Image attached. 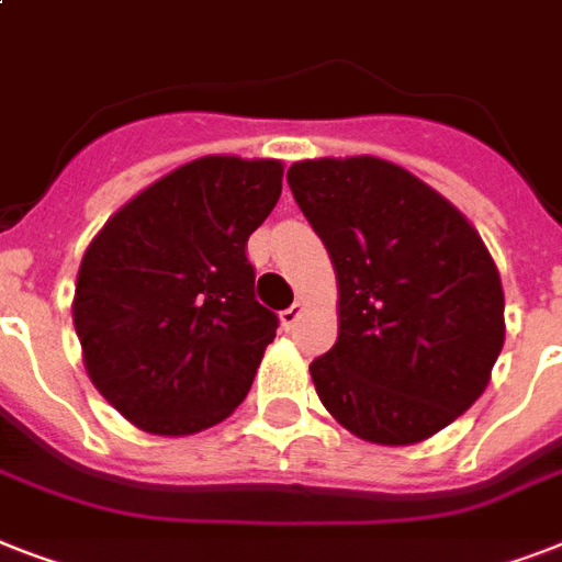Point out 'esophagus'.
Returning a JSON list of instances; mask_svg holds the SVG:
<instances>
[{
  "label": "esophagus",
  "mask_w": 562,
  "mask_h": 562,
  "mask_svg": "<svg viewBox=\"0 0 562 562\" xmlns=\"http://www.w3.org/2000/svg\"><path fill=\"white\" fill-rule=\"evenodd\" d=\"M303 312H306V303H303V300H294V303H291V306L285 308V312H280L282 326H285V329H291V326L297 324Z\"/></svg>",
  "instance_id": "34e87169"
}]
</instances>
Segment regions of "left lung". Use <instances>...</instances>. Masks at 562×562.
<instances>
[{
    "mask_svg": "<svg viewBox=\"0 0 562 562\" xmlns=\"http://www.w3.org/2000/svg\"><path fill=\"white\" fill-rule=\"evenodd\" d=\"M338 282V341L308 364L324 408L379 446L428 440L490 382L505 344L502 277L452 201L382 157L289 169Z\"/></svg>",
    "mask_w": 562,
    "mask_h": 562,
    "instance_id": "1",
    "label": "left lung"
}]
</instances>
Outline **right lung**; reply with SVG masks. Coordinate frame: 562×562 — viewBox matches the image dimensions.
Here are the masks:
<instances>
[{
    "instance_id": "obj_1",
    "label": "right lung",
    "mask_w": 562,
    "mask_h": 562,
    "mask_svg": "<svg viewBox=\"0 0 562 562\" xmlns=\"http://www.w3.org/2000/svg\"><path fill=\"white\" fill-rule=\"evenodd\" d=\"M280 160L210 154L119 206L83 250L72 324L95 391L148 435L218 426L254 384L277 315L247 236L280 201Z\"/></svg>"
}]
</instances>
